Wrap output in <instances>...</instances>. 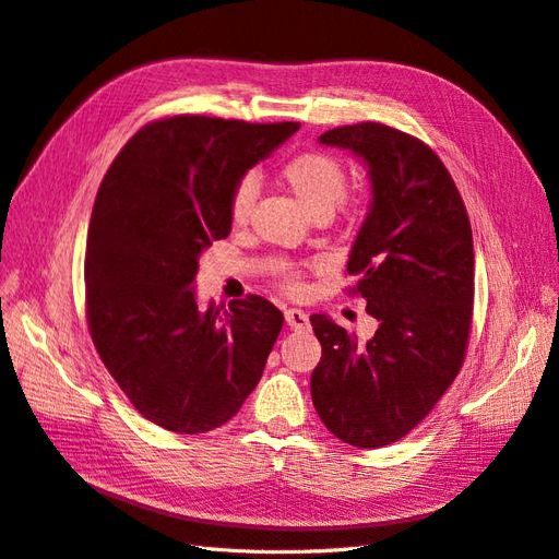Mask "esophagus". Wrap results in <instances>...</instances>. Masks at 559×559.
<instances>
[{
    "label": "esophagus",
    "mask_w": 559,
    "mask_h": 559,
    "mask_svg": "<svg viewBox=\"0 0 559 559\" xmlns=\"http://www.w3.org/2000/svg\"><path fill=\"white\" fill-rule=\"evenodd\" d=\"M284 319H286V324H289L292 329H308V314L302 312V310H296V308H289L284 312Z\"/></svg>",
    "instance_id": "1"
}]
</instances>
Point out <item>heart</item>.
Masks as SVG:
<instances>
[{"mask_svg":"<svg viewBox=\"0 0 559 559\" xmlns=\"http://www.w3.org/2000/svg\"><path fill=\"white\" fill-rule=\"evenodd\" d=\"M280 179L317 218L337 212L345 224H359L370 207L366 189L347 191V170L343 160L326 151H302L280 167ZM259 195V181L245 175L230 189L228 216L235 226H245L251 216L253 202ZM277 284L284 292H302V270L284 265L277 273Z\"/></svg>","mask_w":559,"mask_h":559,"instance_id":"heart-1","label":"heart"}]
</instances>
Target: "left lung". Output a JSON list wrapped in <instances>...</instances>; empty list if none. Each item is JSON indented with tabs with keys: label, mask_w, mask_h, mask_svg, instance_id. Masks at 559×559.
Here are the masks:
<instances>
[{
	"label": "left lung",
	"mask_w": 559,
	"mask_h": 559,
	"mask_svg": "<svg viewBox=\"0 0 559 559\" xmlns=\"http://www.w3.org/2000/svg\"><path fill=\"white\" fill-rule=\"evenodd\" d=\"M321 144L368 163L373 205L354 240L349 294L378 319L368 343L324 314L310 392L326 429L354 448L396 443L462 370L473 321V235L464 200L433 148L392 126L333 128Z\"/></svg>",
	"instance_id": "left-lung-1"
}]
</instances>
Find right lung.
Masks as SVG:
<instances>
[{
	"label": "right lung",
	"mask_w": 559,
	"mask_h": 559,
	"mask_svg": "<svg viewBox=\"0 0 559 559\" xmlns=\"http://www.w3.org/2000/svg\"><path fill=\"white\" fill-rule=\"evenodd\" d=\"M298 128L156 118L99 183L83 265L88 331L128 401L167 431L226 425L263 376L284 314L253 294L200 310L191 284L202 249L228 238L235 181Z\"/></svg>",
	"instance_id": "obj_1"
}]
</instances>
